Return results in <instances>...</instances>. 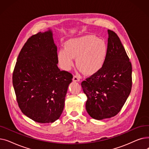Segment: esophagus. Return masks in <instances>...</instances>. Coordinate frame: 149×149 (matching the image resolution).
<instances>
[{
    "mask_svg": "<svg viewBox=\"0 0 149 149\" xmlns=\"http://www.w3.org/2000/svg\"><path fill=\"white\" fill-rule=\"evenodd\" d=\"M73 81H80V78L79 76L74 75L73 77Z\"/></svg>",
    "mask_w": 149,
    "mask_h": 149,
    "instance_id": "1",
    "label": "esophagus"
}]
</instances>
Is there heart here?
Returning a JSON list of instances; mask_svg holds the SVG:
<instances>
[{
  "instance_id": "1",
  "label": "heart",
  "mask_w": 149,
  "mask_h": 149,
  "mask_svg": "<svg viewBox=\"0 0 149 149\" xmlns=\"http://www.w3.org/2000/svg\"><path fill=\"white\" fill-rule=\"evenodd\" d=\"M107 54L106 43L96 36L88 35L66 41L65 48L58 51V60L62 69L69 70L74 65V58H77V65L85 74L92 75L103 68Z\"/></svg>"
}]
</instances>
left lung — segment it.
<instances>
[{
    "label": "left lung",
    "instance_id": "left-lung-1",
    "mask_svg": "<svg viewBox=\"0 0 149 149\" xmlns=\"http://www.w3.org/2000/svg\"><path fill=\"white\" fill-rule=\"evenodd\" d=\"M107 54L103 68L81 82L88 100L86 109L92 118H109L118 114L132 89V64L120 39L110 29Z\"/></svg>",
    "mask_w": 149,
    "mask_h": 149
}]
</instances>
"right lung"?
Masks as SVG:
<instances>
[{
  "mask_svg": "<svg viewBox=\"0 0 149 149\" xmlns=\"http://www.w3.org/2000/svg\"><path fill=\"white\" fill-rule=\"evenodd\" d=\"M57 46L51 30L31 36L22 47L13 73L21 111L40 123H53L63 111L72 74L58 66Z\"/></svg>",
  "mask_w": 149,
  "mask_h": 149,
  "instance_id": "add662e5",
  "label": "right lung"
}]
</instances>
